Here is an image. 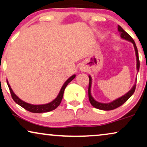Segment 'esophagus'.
I'll return each mask as SVG.
<instances>
[{
	"label": "esophagus",
	"instance_id": "esophagus-1",
	"mask_svg": "<svg viewBox=\"0 0 147 147\" xmlns=\"http://www.w3.org/2000/svg\"><path fill=\"white\" fill-rule=\"evenodd\" d=\"M80 69H81V71H85V67H83H83H81Z\"/></svg>",
	"mask_w": 147,
	"mask_h": 147
}]
</instances>
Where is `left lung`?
<instances>
[{
	"label": "left lung",
	"instance_id": "obj_1",
	"mask_svg": "<svg viewBox=\"0 0 147 147\" xmlns=\"http://www.w3.org/2000/svg\"><path fill=\"white\" fill-rule=\"evenodd\" d=\"M118 31L120 32V36L121 37V38L125 39L127 41L131 42V43L134 45V47L135 49V53H136V69L137 71H139V68H140V61H139V57H138V49H137L136 45L134 40H133V38L125 32L124 30L120 26H118ZM89 79H90V83H89V88H88V96H89V100H90L91 105L93 107L96 108V109H100V110H103V111H111L113 109H117V108L119 107L120 106H121L127 100L133 95V94L135 92L136 90V83L134 85L132 88L127 93H126L125 95H123L121 97L117 98V99L113 100V102L109 103H102L96 101L94 98L92 97V94H91V87H92V79L90 75H89Z\"/></svg>",
	"mask_w": 147,
	"mask_h": 147
}]
</instances>
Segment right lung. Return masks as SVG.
Listing matches in <instances>:
<instances>
[{
    "label": "right lung",
    "mask_w": 147,
    "mask_h": 147,
    "mask_svg": "<svg viewBox=\"0 0 147 147\" xmlns=\"http://www.w3.org/2000/svg\"><path fill=\"white\" fill-rule=\"evenodd\" d=\"M75 77L76 75H73L70 77L68 78V79L66 80V82L64 83V85H62V88H61L60 92H59L58 95H57V97L55 98L53 101H51V102L45 104V105H31V104L27 103L26 102L23 101V100H22L19 97H18V96L15 94V93L13 92V91L12 90L11 87L10 85H9V83L7 80V85H8L9 90H10L11 94L13 100L14 101L18 104V105L21 106V107H23L24 109H26V110L28 111L31 113H41L49 112V111L54 110V109H56V108L60 105L63 98V95H64L65 88H66V86H67L68 84L70 82V81H72V80L75 79Z\"/></svg>",
    "instance_id": "obj_1"
}]
</instances>
